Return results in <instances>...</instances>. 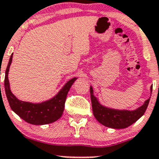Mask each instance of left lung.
<instances>
[{
    "mask_svg": "<svg viewBox=\"0 0 159 159\" xmlns=\"http://www.w3.org/2000/svg\"><path fill=\"white\" fill-rule=\"evenodd\" d=\"M152 91V86L150 87L151 94ZM90 95L93 114L96 120L102 125L114 129H124L139 120L144 114L150 100L149 97L142 106L135 110H119L102 105L98 98L94 95L92 86H90Z\"/></svg>",
    "mask_w": 159,
    "mask_h": 159,
    "instance_id": "left-lung-1",
    "label": "left lung"
}]
</instances>
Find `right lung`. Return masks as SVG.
<instances>
[{"label":"right lung","instance_id":"1","mask_svg":"<svg viewBox=\"0 0 159 159\" xmlns=\"http://www.w3.org/2000/svg\"><path fill=\"white\" fill-rule=\"evenodd\" d=\"M12 59H13V54L10 57L4 78L5 93L12 110L23 120L34 125H44L58 120L63 114L68 92L77 78L74 77L70 80L62 87L57 95L45 102L40 103H32V102L19 100L12 93L10 88L9 80H8V73H9L10 66L12 63Z\"/></svg>","mask_w":159,"mask_h":159}]
</instances>
